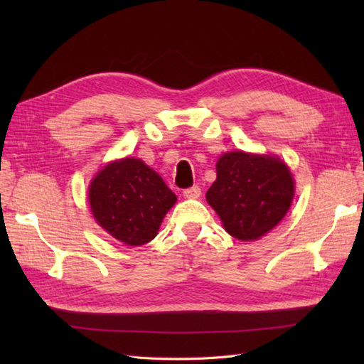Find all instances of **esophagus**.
Masks as SVG:
<instances>
[{
	"label": "esophagus",
	"mask_w": 364,
	"mask_h": 364,
	"mask_svg": "<svg viewBox=\"0 0 364 364\" xmlns=\"http://www.w3.org/2000/svg\"><path fill=\"white\" fill-rule=\"evenodd\" d=\"M183 196H184V198H198L200 196H202V189H200L198 186H192V188L184 189Z\"/></svg>",
	"instance_id": "34e87169"
}]
</instances>
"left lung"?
Listing matches in <instances>:
<instances>
[{
	"label": "left lung",
	"instance_id": "8db88e82",
	"mask_svg": "<svg viewBox=\"0 0 364 364\" xmlns=\"http://www.w3.org/2000/svg\"><path fill=\"white\" fill-rule=\"evenodd\" d=\"M215 168L218 180L208 189L206 200L233 237L255 241L288 213L294 181L283 161L231 151L219 158Z\"/></svg>",
	"mask_w": 364,
	"mask_h": 364
}]
</instances>
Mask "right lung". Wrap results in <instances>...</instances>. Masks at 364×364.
I'll return each mask as SVG.
<instances>
[{"label": "right lung", "mask_w": 364, "mask_h": 364, "mask_svg": "<svg viewBox=\"0 0 364 364\" xmlns=\"http://www.w3.org/2000/svg\"><path fill=\"white\" fill-rule=\"evenodd\" d=\"M94 218L107 233L127 245H142L156 236L176 196L141 159L111 162L89 189Z\"/></svg>", "instance_id": "1"}]
</instances>
